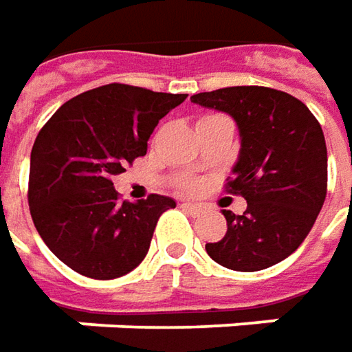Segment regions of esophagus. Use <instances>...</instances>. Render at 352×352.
Here are the masks:
<instances>
[{
    "mask_svg": "<svg viewBox=\"0 0 352 352\" xmlns=\"http://www.w3.org/2000/svg\"><path fill=\"white\" fill-rule=\"evenodd\" d=\"M181 206H183L185 210H188L190 214H200V212H202V206H200V204H192V202H183Z\"/></svg>",
    "mask_w": 352,
    "mask_h": 352,
    "instance_id": "obj_1",
    "label": "esophagus"
}]
</instances>
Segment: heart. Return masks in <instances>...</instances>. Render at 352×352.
Here are the masks:
<instances>
[{
	"instance_id": "1",
	"label": "heart",
	"mask_w": 352,
	"mask_h": 352,
	"mask_svg": "<svg viewBox=\"0 0 352 352\" xmlns=\"http://www.w3.org/2000/svg\"><path fill=\"white\" fill-rule=\"evenodd\" d=\"M185 188H195V181H187V183H185Z\"/></svg>"
}]
</instances>
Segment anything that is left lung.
I'll return each mask as SVG.
<instances>
[{"label":"left lung","mask_w":352,"mask_h":352,"mask_svg":"<svg viewBox=\"0 0 352 352\" xmlns=\"http://www.w3.org/2000/svg\"><path fill=\"white\" fill-rule=\"evenodd\" d=\"M190 101L228 113L241 138L226 188L248 200V210H222L228 232L206 243V253L232 271L269 269L300 248L327 195L320 122L296 97L259 85L197 93Z\"/></svg>","instance_id":"left-lung-1"}]
</instances>
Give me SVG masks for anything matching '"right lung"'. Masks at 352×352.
Masks as SVG:
<instances>
[{
    "label": "right lung",
    "mask_w": 352,
    "mask_h": 352,
    "mask_svg": "<svg viewBox=\"0 0 352 352\" xmlns=\"http://www.w3.org/2000/svg\"><path fill=\"white\" fill-rule=\"evenodd\" d=\"M187 99L109 83L64 103L31 152L29 208L43 241L76 273L111 280L136 269L175 200L120 202L113 175L148 152L153 128Z\"/></svg>",
    "instance_id": "obj_1"
}]
</instances>
